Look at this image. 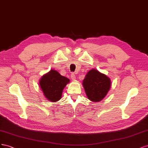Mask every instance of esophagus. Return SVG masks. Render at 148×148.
<instances>
[{"label": "esophagus", "mask_w": 148, "mask_h": 148, "mask_svg": "<svg viewBox=\"0 0 148 148\" xmlns=\"http://www.w3.org/2000/svg\"><path fill=\"white\" fill-rule=\"evenodd\" d=\"M71 78L73 80H75V74H74V73H72L71 74Z\"/></svg>", "instance_id": "1"}]
</instances>
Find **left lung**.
<instances>
[{"label": "left lung", "mask_w": 148, "mask_h": 148, "mask_svg": "<svg viewBox=\"0 0 148 148\" xmlns=\"http://www.w3.org/2000/svg\"><path fill=\"white\" fill-rule=\"evenodd\" d=\"M83 86L88 98L92 101L98 102L108 93L111 87V80L105 74L92 69L84 79Z\"/></svg>", "instance_id": "1"}]
</instances>
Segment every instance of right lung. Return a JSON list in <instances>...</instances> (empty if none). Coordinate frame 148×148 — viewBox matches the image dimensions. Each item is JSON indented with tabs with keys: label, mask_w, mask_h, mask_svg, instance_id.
I'll return each mask as SVG.
<instances>
[{
	"label": "right lung",
	"mask_w": 148,
	"mask_h": 148,
	"mask_svg": "<svg viewBox=\"0 0 148 148\" xmlns=\"http://www.w3.org/2000/svg\"><path fill=\"white\" fill-rule=\"evenodd\" d=\"M69 79L55 70L44 75L40 80V87L49 101L55 102L61 99L62 92Z\"/></svg>",
	"instance_id": "right-lung-1"
}]
</instances>
